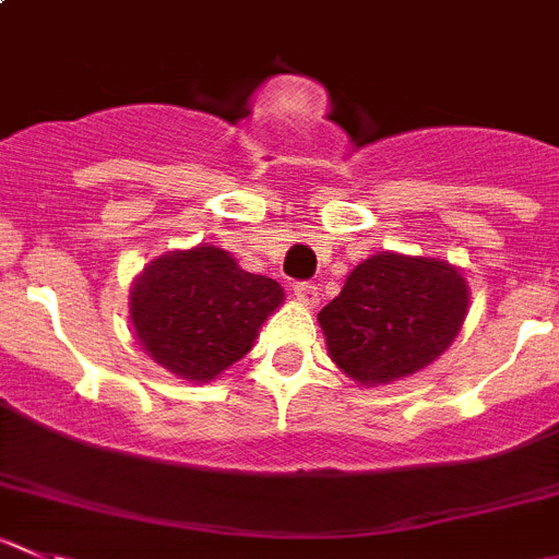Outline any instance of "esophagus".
Returning a JSON list of instances; mask_svg holds the SVG:
<instances>
[{
  "label": "esophagus",
  "mask_w": 559,
  "mask_h": 559,
  "mask_svg": "<svg viewBox=\"0 0 559 559\" xmlns=\"http://www.w3.org/2000/svg\"><path fill=\"white\" fill-rule=\"evenodd\" d=\"M295 297H297V302H302L306 308H313L319 302L317 286L308 284V281H302V284H295Z\"/></svg>",
  "instance_id": "34e87169"
}]
</instances>
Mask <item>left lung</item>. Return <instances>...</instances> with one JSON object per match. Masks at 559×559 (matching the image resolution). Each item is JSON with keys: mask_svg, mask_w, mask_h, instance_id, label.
<instances>
[{"mask_svg": "<svg viewBox=\"0 0 559 559\" xmlns=\"http://www.w3.org/2000/svg\"><path fill=\"white\" fill-rule=\"evenodd\" d=\"M467 311L469 286L456 264L379 251L352 270L317 319L330 360L357 384L379 388L431 366Z\"/></svg>", "mask_w": 559, "mask_h": 559, "instance_id": "left-lung-1", "label": "left lung"}]
</instances>
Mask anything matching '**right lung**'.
<instances>
[{
	"instance_id": "1",
	"label": "right lung",
	"mask_w": 559,
	"mask_h": 559,
	"mask_svg": "<svg viewBox=\"0 0 559 559\" xmlns=\"http://www.w3.org/2000/svg\"><path fill=\"white\" fill-rule=\"evenodd\" d=\"M284 289L218 246L166 251L130 286V324L150 357L188 382H213L251 352Z\"/></svg>"
}]
</instances>
